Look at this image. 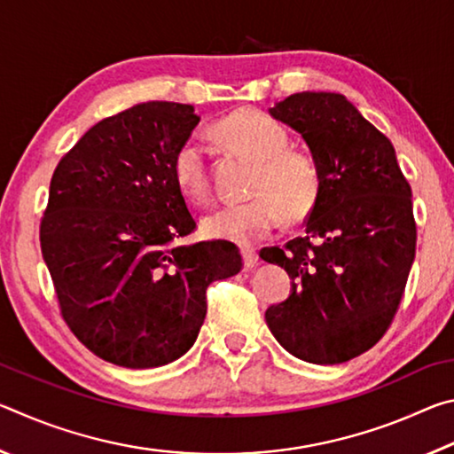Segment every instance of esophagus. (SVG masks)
<instances>
[{"label": "esophagus", "mask_w": 454, "mask_h": 454, "mask_svg": "<svg viewBox=\"0 0 454 454\" xmlns=\"http://www.w3.org/2000/svg\"><path fill=\"white\" fill-rule=\"evenodd\" d=\"M242 258H244L246 268L256 266V262H258V254H256L254 248H242Z\"/></svg>", "instance_id": "1"}]
</instances>
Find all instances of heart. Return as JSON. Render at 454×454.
Returning a JSON list of instances; mask_svg holds the SVG:
<instances>
[{"instance_id":"1","label":"heart","mask_w":454,"mask_h":454,"mask_svg":"<svg viewBox=\"0 0 454 454\" xmlns=\"http://www.w3.org/2000/svg\"><path fill=\"white\" fill-rule=\"evenodd\" d=\"M214 132L236 153L254 162L250 200L222 206L204 220V232L236 244H254L280 224L282 212L302 220L322 192V168L314 153L290 145V134L278 120L260 110H240L222 118ZM174 180L194 204L212 196L208 160L200 137L180 144L172 160Z\"/></svg>"}]
</instances>
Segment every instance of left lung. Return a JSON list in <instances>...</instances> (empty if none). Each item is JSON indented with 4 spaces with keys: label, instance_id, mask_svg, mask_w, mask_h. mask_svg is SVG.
<instances>
[{
    "label": "left lung",
    "instance_id": "obj_1",
    "mask_svg": "<svg viewBox=\"0 0 454 454\" xmlns=\"http://www.w3.org/2000/svg\"><path fill=\"white\" fill-rule=\"evenodd\" d=\"M270 114L309 142L322 192L304 236L260 252L292 278L266 325L296 358L347 363L380 340L401 306L417 252L411 184L388 137L342 94L301 91Z\"/></svg>",
    "mask_w": 454,
    "mask_h": 454
}]
</instances>
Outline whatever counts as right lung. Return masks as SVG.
<instances>
[{
  "label": "right lung",
  "instance_id": "obj_1",
  "mask_svg": "<svg viewBox=\"0 0 454 454\" xmlns=\"http://www.w3.org/2000/svg\"><path fill=\"white\" fill-rule=\"evenodd\" d=\"M194 106L145 102L98 121L64 153L40 222L59 314L106 363L153 368L192 348L206 290L242 270L232 242L178 244L196 230L174 180Z\"/></svg>",
  "mask_w": 454,
  "mask_h": 454
}]
</instances>
